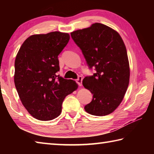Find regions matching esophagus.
Here are the masks:
<instances>
[{"instance_id":"esophagus-1","label":"esophagus","mask_w":154,"mask_h":154,"mask_svg":"<svg viewBox=\"0 0 154 154\" xmlns=\"http://www.w3.org/2000/svg\"><path fill=\"white\" fill-rule=\"evenodd\" d=\"M82 80H83V78H82V76H79V77H78L77 79H76V82L77 83V84L79 85V86H82Z\"/></svg>"}]
</instances>
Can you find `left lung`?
Returning <instances> with one entry per match:
<instances>
[{"label": "left lung", "mask_w": 154, "mask_h": 154, "mask_svg": "<svg viewBox=\"0 0 154 154\" xmlns=\"http://www.w3.org/2000/svg\"><path fill=\"white\" fill-rule=\"evenodd\" d=\"M90 69L83 85L93 94L84 106L88 113L104 116L114 111L123 100L129 84L130 68L126 46L118 32L100 23L71 33Z\"/></svg>", "instance_id": "8db88e82"}]
</instances>
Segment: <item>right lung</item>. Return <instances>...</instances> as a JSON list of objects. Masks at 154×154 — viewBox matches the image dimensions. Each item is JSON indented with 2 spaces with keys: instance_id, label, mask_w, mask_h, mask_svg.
<instances>
[{
  "instance_id": "1",
  "label": "right lung",
  "mask_w": 154,
  "mask_h": 154,
  "mask_svg": "<svg viewBox=\"0 0 154 154\" xmlns=\"http://www.w3.org/2000/svg\"><path fill=\"white\" fill-rule=\"evenodd\" d=\"M69 39V34L58 31L32 35L15 58L14 82L18 95L28 113L38 120L59 116L65 97L77 89L75 81L56 74L60 71L58 56Z\"/></svg>"
}]
</instances>
